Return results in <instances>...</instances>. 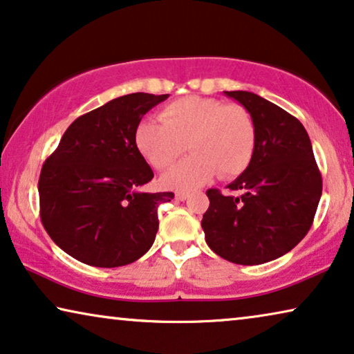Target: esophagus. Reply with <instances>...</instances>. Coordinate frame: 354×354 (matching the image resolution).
Segmentation results:
<instances>
[{"label": "esophagus", "instance_id": "esophagus-1", "mask_svg": "<svg viewBox=\"0 0 354 354\" xmlns=\"http://www.w3.org/2000/svg\"><path fill=\"white\" fill-rule=\"evenodd\" d=\"M189 197V194L187 192H184V191H179V192H176V198L178 201H186V198Z\"/></svg>", "mask_w": 354, "mask_h": 354}]
</instances>
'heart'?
<instances>
[{"label": "heart", "instance_id": "1", "mask_svg": "<svg viewBox=\"0 0 354 354\" xmlns=\"http://www.w3.org/2000/svg\"><path fill=\"white\" fill-rule=\"evenodd\" d=\"M160 123L144 120L134 131V144L146 162L158 171L179 157L192 153L162 178L163 186L194 189L220 178L239 176L253 157L257 129L252 113L241 104L221 99L184 96L167 104L158 113Z\"/></svg>", "mask_w": 354, "mask_h": 354}]
</instances>
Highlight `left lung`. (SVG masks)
<instances>
[{
	"mask_svg": "<svg viewBox=\"0 0 354 354\" xmlns=\"http://www.w3.org/2000/svg\"><path fill=\"white\" fill-rule=\"evenodd\" d=\"M252 113L253 157L229 184L239 196L208 189L202 229L208 247L236 265H261L290 252L315 220L322 178L300 120L248 91H225Z\"/></svg>",
	"mask_w": 354,
	"mask_h": 354,
	"instance_id": "left-lung-1",
	"label": "left lung"
}]
</instances>
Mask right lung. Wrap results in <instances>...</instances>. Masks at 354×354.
Instances as JSON below:
<instances>
[{
	"mask_svg": "<svg viewBox=\"0 0 354 354\" xmlns=\"http://www.w3.org/2000/svg\"><path fill=\"white\" fill-rule=\"evenodd\" d=\"M168 94L133 93L78 117L39 173V216L49 237L89 266L117 268L156 241L157 208L173 192H139L153 178L134 131Z\"/></svg>",
	"mask_w": 354,
	"mask_h": 354,
	"instance_id": "right-lung-1",
	"label": "right lung"
}]
</instances>
